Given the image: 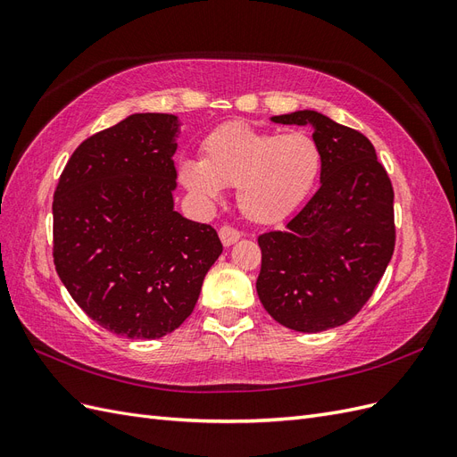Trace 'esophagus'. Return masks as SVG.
<instances>
[{
  "mask_svg": "<svg viewBox=\"0 0 457 457\" xmlns=\"http://www.w3.org/2000/svg\"><path fill=\"white\" fill-rule=\"evenodd\" d=\"M240 237H242L240 230L230 227V225H223L219 228V238H220V242H223V245H232L234 242L240 240Z\"/></svg>",
  "mask_w": 457,
  "mask_h": 457,
  "instance_id": "obj_1",
  "label": "esophagus"
}]
</instances>
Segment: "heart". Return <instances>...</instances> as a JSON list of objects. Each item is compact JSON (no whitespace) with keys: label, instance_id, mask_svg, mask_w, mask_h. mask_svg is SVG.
Returning a JSON list of instances; mask_svg holds the SVG:
<instances>
[{"label":"heart","instance_id":"b5f03b06","mask_svg":"<svg viewBox=\"0 0 457 457\" xmlns=\"http://www.w3.org/2000/svg\"><path fill=\"white\" fill-rule=\"evenodd\" d=\"M320 168L322 154L312 137L228 121L205 135L200 163L185 162L179 177L204 202H215L219 187H237L238 207L247 219L276 225L305 202Z\"/></svg>","mask_w":457,"mask_h":457}]
</instances>
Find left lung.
<instances>
[{
	"instance_id": "8db88e82",
	"label": "left lung",
	"mask_w": 457,
	"mask_h": 457,
	"mask_svg": "<svg viewBox=\"0 0 457 457\" xmlns=\"http://www.w3.org/2000/svg\"><path fill=\"white\" fill-rule=\"evenodd\" d=\"M272 121L312 126L322 185L284 230L257 238V295L276 322L316 334L347 324L381 280L395 252V192L361 131L314 110Z\"/></svg>"
}]
</instances>
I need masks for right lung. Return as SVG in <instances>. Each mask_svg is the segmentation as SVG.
I'll return each mask as SVG.
<instances>
[{"instance_id":"obj_1","label":"right lung","mask_w":457,"mask_h":457,"mask_svg":"<svg viewBox=\"0 0 457 457\" xmlns=\"http://www.w3.org/2000/svg\"><path fill=\"white\" fill-rule=\"evenodd\" d=\"M179 120L131 114L91 135L53 198V261L91 320L128 339L181 326L223 252L210 225L173 210Z\"/></svg>"}]
</instances>
